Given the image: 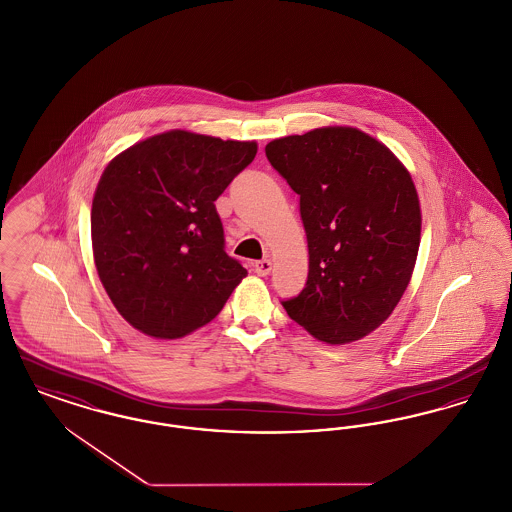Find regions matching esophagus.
Returning a JSON list of instances; mask_svg holds the SVG:
<instances>
[{
	"label": "esophagus",
	"mask_w": 512,
	"mask_h": 512,
	"mask_svg": "<svg viewBox=\"0 0 512 512\" xmlns=\"http://www.w3.org/2000/svg\"><path fill=\"white\" fill-rule=\"evenodd\" d=\"M253 270L259 274V276H267L268 272L272 270V263L268 259H261V261H255L253 263Z\"/></svg>",
	"instance_id": "esophagus-1"
}]
</instances>
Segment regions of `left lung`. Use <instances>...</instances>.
<instances>
[{
  "label": "left lung",
  "instance_id": "obj_1",
  "mask_svg": "<svg viewBox=\"0 0 512 512\" xmlns=\"http://www.w3.org/2000/svg\"><path fill=\"white\" fill-rule=\"evenodd\" d=\"M270 165L299 195L309 276L286 313L341 345L376 330L407 290L420 245L413 178L388 147L351 126L272 140Z\"/></svg>",
  "mask_w": 512,
  "mask_h": 512
}]
</instances>
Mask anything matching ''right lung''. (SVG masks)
<instances>
[{"mask_svg":"<svg viewBox=\"0 0 512 512\" xmlns=\"http://www.w3.org/2000/svg\"><path fill=\"white\" fill-rule=\"evenodd\" d=\"M255 155V142L171 130L107 165L92 201L94 261L136 330L184 338L217 317L245 278L224 251L215 201Z\"/></svg>","mask_w":512,"mask_h":512,"instance_id":"obj_1","label":"right lung"}]
</instances>
